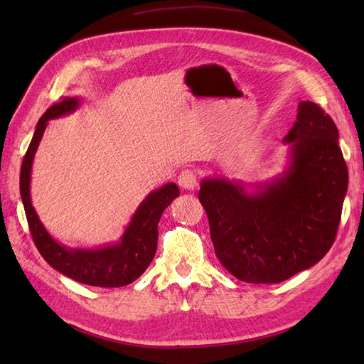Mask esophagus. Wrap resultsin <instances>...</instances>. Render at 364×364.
<instances>
[{
	"instance_id": "esophagus-1",
	"label": "esophagus",
	"mask_w": 364,
	"mask_h": 364,
	"mask_svg": "<svg viewBox=\"0 0 364 364\" xmlns=\"http://www.w3.org/2000/svg\"><path fill=\"white\" fill-rule=\"evenodd\" d=\"M178 182H179V185L182 186V188H185V190H194L196 185H197L196 171H193V170H183L179 174Z\"/></svg>"
}]
</instances>
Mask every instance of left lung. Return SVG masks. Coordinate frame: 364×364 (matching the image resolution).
<instances>
[{"label": "left lung", "instance_id": "1", "mask_svg": "<svg viewBox=\"0 0 364 364\" xmlns=\"http://www.w3.org/2000/svg\"><path fill=\"white\" fill-rule=\"evenodd\" d=\"M282 141L290 146L287 167L253 191L225 178L200 182L215 255L250 284L282 282L321 261L336 240L348 191L338 130L322 107L301 102Z\"/></svg>", "mask_w": 364, "mask_h": 364}]
</instances>
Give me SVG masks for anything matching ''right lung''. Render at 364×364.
<instances>
[{"mask_svg": "<svg viewBox=\"0 0 364 364\" xmlns=\"http://www.w3.org/2000/svg\"><path fill=\"white\" fill-rule=\"evenodd\" d=\"M80 97H67L53 105L41 117L31 138L28 150L21 165L19 190L33 241L50 266L77 282L94 287H123L138 279L155 258L158 247L159 218L176 197L179 188L176 183H165L161 188L149 193L132 215L124 234L115 245H106L94 249H79L60 245L54 240L31 203L30 181L31 167L36 150L47 129L48 121L73 114L80 106Z\"/></svg>", "mask_w": 364, "mask_h": 364, "instance_id": "right-lung-1", "label": "right lung"}]
</instances>
